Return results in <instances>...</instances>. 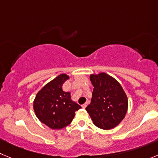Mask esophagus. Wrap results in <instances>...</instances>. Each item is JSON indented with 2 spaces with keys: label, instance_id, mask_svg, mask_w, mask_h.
Segmentation results:
<instances>
[{
  "label": "esophagus",
  "instance_id": "1",
  "mask_svg": "<svg viewBox=\"0 0 158 158\" xmlns=\"http://www.w3.org/2000/svg\"><path fill=\"white\" fill-rule=\"evenodd\" d=\"M87 106H88V102H86V103H85V104L84 105H82V108H83V109H85V108L87 107Z\"/></svg>",
  "mask_w": 158,
  "mask_h": 158
}]
</instances>
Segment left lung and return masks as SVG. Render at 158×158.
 Returning a JSON list of instances; mask_svg holds the SVG:
<instances>
[{
  "mask_svg": "<svg viewBox=\"0 0 158 158\" xmlns=\"http://www.w3.org/2000/svg\"><path fill=\"white\" fill-rule=\"evenodd\" d=\"M94 86L90 105L86 108L93 123L102 130H110L124 118L128 99L120 84L106 73L91 74Z\"/></svg>",
  "mask_w": 158,
  "mask_h": 158,
  "instance_id": "obj_1",
  "label": "left lung"
}]
</instances>
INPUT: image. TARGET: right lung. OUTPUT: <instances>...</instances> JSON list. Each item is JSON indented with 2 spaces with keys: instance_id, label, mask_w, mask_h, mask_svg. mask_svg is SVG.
Segmentation results:
<instances>
[{
  "instance_id": "1",
  "label": "right lung",
  "mask_w": 158,
  "mask_h": 158,
  "mask_svg": "<svg viewBox=\"0 0 158 158\" xmlns=\"http://www.w3.org/2000/svg\"><path fill=\"white\" fill-rule=\"evenodd\" d=\"M68 79L67 74H60L37 93L33 103L37 118L53 130L70 124L75 112L81 108L71 100L70 92L63 91V85Z\"/></svg>"
}]
</instances>
